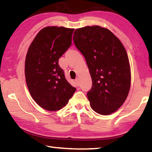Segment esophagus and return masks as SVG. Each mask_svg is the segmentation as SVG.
<instances>
[{"label":"esophagus","instance_id":"esophagus-1","mask_svg":"<svg viewBox=\"0 0 152 152\" xmlns=\"http://www.w3.org/2000/svg\"><path fill=\"white\" fill-rule=\"evenodd\" d=\"M75 83L76 84V85L78 86H79V85H80V82H79V78H77L76 79H75Z\"/></svg>","mask_w":152,"mask_h":152}]
</instances>
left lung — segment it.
Here are the masks:
<instances>
[{"label": "left lung", "mask_w": 152, "mask_h": 152, "mask_svg": "<svg viewBox=\"0 0 152 152\" xmlns=\"http://www.w3.org/2000/svg\"><path fill=\"white\" fill-rule=\"evenodd\" d=\"M73 40L91 76L92 86L87 93L91 108L102 115L115 112L127 99L131 86L124 46L110 31L98 25L76 29Z\"/></svg>", "instance_id": "8db88e82"}]
</instances>
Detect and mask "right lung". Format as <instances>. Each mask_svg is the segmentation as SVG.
Segmentation results:
<instances>
[{"label": "right lung", "mask_w": 152, "mask_h": 152, "mask_svg": "<svg viewBox=\"0 0 152 152\" xmlns=\"http://www.w3.org/2000/svg\"><path fill=\"white\" fill-rule=\"evenodd\" d=\"M74 30L46 27L28 49L25 63L28 89L37 104L50 111L65 107L76 91L58 64L59 58L70 47Z\"/></svg>", "instance_id": "1"}]
</instances>
